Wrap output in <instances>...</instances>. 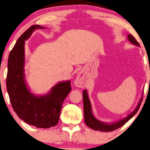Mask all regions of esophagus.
Wrapping results in <instances>:
<instances>
[{
    "label": "esophagus",
    "instance_id": "obj_1",
    "mask_svg": "<svg viewBox=\"0 0 150 150\" xmlns=\"http://www.w3.org/2000/svg\"><path fill=\"white\" fill-rule=\"evenodd\" d=\"M75 86L78 87V88L84 87L85 82H84V80H83V75H81V73H79V75L77 76L76 78H75Z\"/></svg>",
    "mask_w": 150,
    "mask_h": 150
}]
</instances>
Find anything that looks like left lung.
Here are the masks:
<instances>
[{"mask_svg": "<svg viewBox=\"0 0 150 150\" xmlns=\"http://www.w3.org/2000/svg\"><path fill=\"white\" fill-rule=\"evenodd\" d=\"M127 40L132 45L139 47V44L137 42L131 34L127 35ZM143 99V94L141 96L140 100H139V103L135 108V109L129 113L128 115L125 118L121 119L120 120H118L115 122L112 123H107V122H103V121H99L94 116L93 111H92V105L91 101L88 95V93L86 90H84L83 91V114H84V121L85 123L87 126L91 127V129H94V130H99L101 132H111L115 129L119 128L121 126H123L125 123H127L129 119L132 118L135 114L139 110L140 105L142 102Z\"/></svg>", "mask_w": 150, "mask_h": 150, "instance_id": "8db88e82", "label": "left lung"}]
</instances>
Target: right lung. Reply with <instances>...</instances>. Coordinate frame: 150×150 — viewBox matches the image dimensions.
<instances>
[{
    "mask_svg": "<svg viewBox=\"0 0 150 150\" xmlns=\"http://www.w3.org/2000/svg\"><path fill=\"white\" fill-rule=\"evenodd\" d=\"M39 29L45 27L31 26L16 42L8 58L6 83L11 105L19 118L38 128H49L58 123L62 103L71 91V80L59 81L44 95L31 91L25 73V41Z\"/></svg>",
    "mask_w": 150,
    "mask_h": 150,
    "instance_id": "1",
    "label": "right lung"
}]
</instances>
